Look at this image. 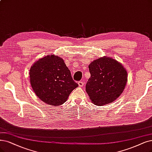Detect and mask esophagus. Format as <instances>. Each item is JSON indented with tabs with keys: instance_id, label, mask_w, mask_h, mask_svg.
I'll return each mask as SVG.
<instances>
[{
	"instance_id": "34e87169",
	"label": "esophagus",
	"mask_w": 152,
	"mask_h": 152,
	"mask_svg": "<svg viewBox=\"0 0 152 152\" xmlns=\"http://www.w3.org/2000/svg\"><path fill=\"white\" fill-rule=\"evenodd\" d=\"M78 85H79V86L83 87L84 85H85V83H84L83 81H79L78 82Z\"/></svg>"
}]
</instances>
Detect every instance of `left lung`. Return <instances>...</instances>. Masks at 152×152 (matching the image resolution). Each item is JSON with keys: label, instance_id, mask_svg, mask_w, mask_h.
Wrapping results in <instances>:
<instances>
[{"label": "left lung", "instance_id": "8db88e82", "mask_svg": "<svg viewBox=\"0 0 152 152\" xmlns=\"http://www.w3.org/2000/svg\"><path fill=\"white\" fill-rule=\"evenodd\" d=\"M91 77L86 91L96 105L102 106L115 101L124 90L127 72L116 60L104 57L94 60L89 65Z\"/></svg>", "mask_w": 152, "mask_h": 152}]
</instances>
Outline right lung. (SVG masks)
I'll return each mask as SVG.
<instances>
[{
    "mask_svg": "<svg viewBox=\"0 0 152 152\" xmlns=\"http://www.w3.org/2000/svg\"><path fill=\"white\" fill-rule=\"evenodd\" d=\"M29 75L34 92L42 102L50 105L63 104L78 86L63 59L54 55L36 62L31 67Z\"/></svg>",
    "mask_w": 152,
    "mask_h": 152,
    "instance_id": "right-lung-1",
    "label": "right lung"
}]
</instances>
